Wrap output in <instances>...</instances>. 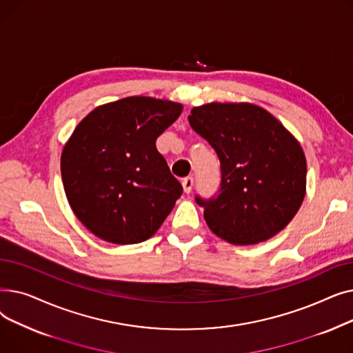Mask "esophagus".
Here are the masks:
<instances>
[{"label":"esophagus","mask_w":353,"mask_h":353,"mask_svg":"<svg viewBox=\"0 0 353 353\" xmlns=\"http://www.w3.org/2000/svg\"><path fill=\"white\" fill-rule=\"evenodd\" d=\"M181 184H183V190H184V193H190V192H192V188H193V184H194V180H193V177H192V176H189V177H184V179H183V181H181Z\"/></svg>","instance_id":"esophagus-1"}]
</instances>
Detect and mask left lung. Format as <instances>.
I'll return each mask as SVG.
<instances>
[{"label": "left lung", "mask_w": 353, "mask_h": 353, "mask_svg": "<svg viewBox=\"0 0 353 353\" xmlns=\"http://www.w3.org/2000/svg\"><path fill=\"white\" fill-rule=\"evenodd\" d=\"M189 123L220 160L219 192L194 197L210 230L233 245H254L285 229L306 192V159L298 140L249 103L194 107Z\"/></svg>", "instance_id": "left-lung-1"}]
</instances>
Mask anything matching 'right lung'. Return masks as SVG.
Segmentation results:
<instances>
[{
    "mask_svg": "<svg viewBox=\"0 0 353 353\" xmlns=\"http://www.w3.org/2000/svg\"><path fill=\"white\" fill-rule=\"evenodd\" d=\"M181 104L127 97L104 104L76 127L61 154L70 206L96 236L144 242L161 226L183 188L156 147Z\"/></svg>",
    "mask_w": 353,
    "mask_h": 353,
    "instance_id": "1",
    "label": "right lung"
}]
</instances>
